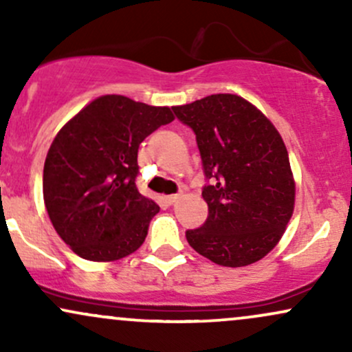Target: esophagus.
<instances>
[{
  "mask_svg": "<svg viewBox=\"0 0 352 352\" xmlns=\"http://www.w3.org/2000/svg\"><path fill=\"white\" fill-rule=\"evenodd\" d=\"M179 199H180V193H175V195H167V197H165V201H167L168 205H173Z\"/></svg>",
  "mask_w": 352,
  "mask_h": 352,
  "instance_id": "esophagus-1",
  "label": "esophagus"
}]
</instances>
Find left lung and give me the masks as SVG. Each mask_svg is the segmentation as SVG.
I'll use <instances>...</instances> for the list:
<instances>
[{"mask_svg": "<svg viewBox=\"0 0 352 352\" xmlns=\"http://www.w3.org/2000/svg\"><path fill=\"white\" fill-rule=\"evenodd\" d=\"M193 129L208 205L204 227L187 241L213 263L240 268L265 258L294 212L296 184L280 132L258 107L236 94H212L172 107Z\"/></svg>", "mask_w": 352, "mask_h": 352, "instance_id": "8db88e82", "label": "left lung"}]
</instances>
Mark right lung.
Returning <instances> with one entry per match:
<instances>
[{"instance_id":"right-lung-1","label":"right lung","mask_w":352,"mask_h":352,"mask_svg":"<svg viewBox=\"0 0 352 352\" xmlns=\"http://www.w3.org/2000/svg\"><path fill=\"white\" fill-rule=\"evenodd\" d=\"M173 119L170 107L107 94L56 134L44 162V205L58 235L80 258L116 261L144 243L160 207L135 187L137 152Z\"/></svg>"}]
</instances>
